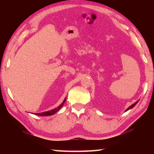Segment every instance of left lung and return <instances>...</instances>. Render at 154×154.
Returning a JSON list of instances; mask_svg holds the SVG:
<instances>
[{"instance_id": "left-lung-1", "label": "left lung", "mask_w": 154, "mask_h": 154, "mask_svg": "<svg viewBox=\"0 0 154 154\" xmlns=\"http://www.w3.org/2000/svg\"><path fill=\"white\" fill-rule=\"evenodd\" d=\"M139 100H137L136 103H134V104H132V105H130V106H129V107H128V109H126V111H128V110H129V109H132V108H133V107H134V106L135 105H137V104L138 103V102H139Z\"/></svg>"}]
</instances>
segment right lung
Returning a JSON list of instances; mask_svg holds the SVG:
<instances>
[{"instance_id":"right-lung-1","label":"right lung","mask_w":154,"mask_h":154,"mask_svg":"<svg viewBox=\"0 0 154 154\" xmlns=\"http://www.w3.org/2000/svg\"><path fill=\"white\" fill-rule=\"evenodd\" d=\"M66 98H64V100H63V102H62L60 105L58 107H56L55 109H52V110L50 111H45V112H41V113H35V115L36 116H52V115L55 114L57 111H58L60 109L62 106L64 105V103H65V101H66Z\"/></svg>"}]
</instances>
